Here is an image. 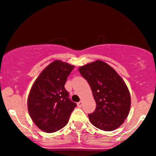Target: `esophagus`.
<instances>
[{
	"label": "esophagus",
	"mask_w": 156,
	"mask_h": 156,
	"mask_svg": "<svg viewBox=\"0 0 156 156\" xmlns=\"http://www.w3.org/2000/svg\"><path fill=\"white\" fill-rule=\"evenodd\" d=\"M82 104H83V101H79L78 103H77V106H79V107H81V106H82Z\"/></svg>",
	"instance_id": "1"
}]
</instances>
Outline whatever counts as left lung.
<instances>
[{"instance_id": "obj_1", "label": "left lung", "mask_w": 156, "mask_h": 156, "mask_svg": "<svg viewBox=\"0 0 156 156\" xmlns=\"http://www.w3.org/2000/svg\"><path fill=\"white\" fill-rule=\"evenodd\" d=\"M90 85L97 104L88 114L91 123L98 129L111 131L119 128L129 114L131 97L124 81L112 67L97 60L79 68Z\"/></svg>"}]
</instances>
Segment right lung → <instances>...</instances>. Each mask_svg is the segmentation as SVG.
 <instances>
[{"label": "right lung", "mask_w": 156, "mask_h": 156, "mask_svg": "<svg viewBox=\"0 0 156 156\" xmlns=\"http://www.w3.org/2000/svg\"><path fill=\"white\" fill-rule=\"evenodd\" d=\"M73 69V65L55 60L34 82L27 99V108L32 120L42 131L53 133L62 129L76 106L65 88Z\"/></svg>", "instance_id": "add662e5"}]
</instances>
